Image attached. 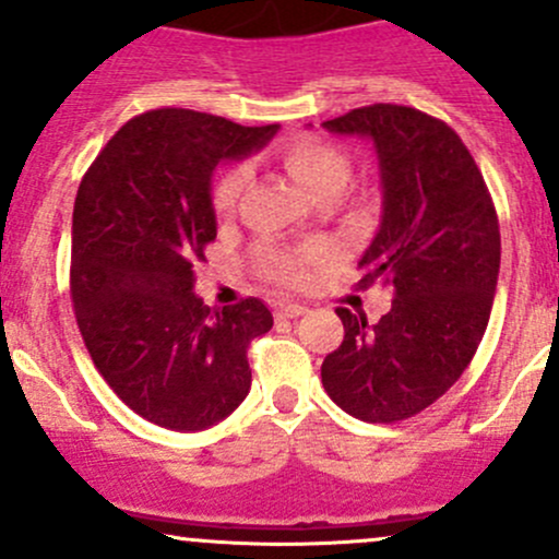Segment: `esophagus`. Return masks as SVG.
I'll use <instances>...</instances> for the list:
<instances>
[{"mask_svg":"<svg viewBox=\"0 0 559 559\" xmlns=\"http://www.w3.org/2000/svg\"><path fill=\"white\" fill-rule=\"evenodd\" d=\"M306 313V306H300V302H284V306L275 308V316L278 319H297V316Z\"/></svg>","mask_w":559,"mask_h":559,"instance_id":"esophagus-1","label":"esophagus"}]
</instances>
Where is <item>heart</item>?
Here are the masks:
<instances>
[{"instance_id": "b5f03b06", "label": "heart", "mask_w": 559, "mask_h": 559, "mask_svg": "<svg viewBox=\"0 0 559 559\" xmlns=\"http://www.w3.org/2000/svg\"><path fill=\"white\" fill-rule=\"evenodd\" d=\"M281 165L286 173L313 197H335L348 180V156L337 145L326 143L321 138H297L281 154ZM246 186V167L233 165L222 173V178L213 183L211 205L218 218H229L238 211L240 194ZM319 259L313 251H273L264 248L259 253V267L267 278L278 281L284 286H297L306 278L308 267Z\"/></svg>"}]
</instances>
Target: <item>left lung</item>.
<instances>
[{"label":"left lung","mask_w":559,"mask_h":559,"mask_svg":"<svg viewBox=\"0 0 559 559\" xmlns=\"http://www.w3.org/2000/svg\"><path fill=\"white\" fill-rule=\"evenodd\" d=\"M324 127L379 151L384 213L357 267L362 289L381 281L394 300L376 324L337 308L346 335L321 362V384L354 419L392 425L443 397L481 343L500 270L498 211L441 118L376 103Z\"/></svg>","instance_id":"8db88e82"}]
</instances>
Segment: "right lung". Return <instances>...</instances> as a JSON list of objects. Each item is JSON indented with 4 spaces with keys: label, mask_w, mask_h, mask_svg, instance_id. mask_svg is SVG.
<instances>
[{
    "label": "right lung",
    "mask_w": 559,
    "mask_h": 559,
    "mask_svg": "<svg viewBox=\"0 0 559 559\" xmlns=\"http://www.w3.org/2000/svg\"><path fill=\"white\" fill-rule=\"evenodd\" d=\"M186 107L123 123L78 186L70 295L107 386L143 419L202 430L251 389L248 346L273 326L257 297L207 308L191 292L216 240L211 175L275 134Z\"/></svg>",
    "instance_id": "add662e5"
}]
</instances>
